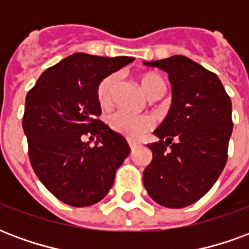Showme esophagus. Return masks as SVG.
<instances>
[{
	"instance_id": "1",
	"label": "esophagus",
	"mask_w": 249,
	"mask_h": 249,
	"mask_svg": "<svg viewBox=\"0 0 249 249\" xmlns=\"http://www.w3.org/2000/svg\"><path fill=\"white\" fill-rule=\"evenodd\" d=\"M137 146H140V144L139 142H135V141H129V148H130V151L133 152L137 148Z\"/></svg>"
}]
</instances>
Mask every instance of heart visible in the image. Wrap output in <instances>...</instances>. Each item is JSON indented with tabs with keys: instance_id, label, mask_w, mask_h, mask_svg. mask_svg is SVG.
I'll return each mask as SVG.
<instances>
[{
	"instance_id": "b5f03b06",
	"label": "heart",
	"mask_w": 249,
	"mask_h": 249,
	"mask_svg": "<svg viewBox=\"0 0 249 249\" xmlns=\"http://www.w3.org/2000/svg\"><path fill=\"white\" fill-rule=\"evenodd\" d=\"M119 77L117 74H109L103 78L97 87V101L103 109L112 107L114 92L117 87ZM140 85L146 96L151 98L160 97L165 92V82L156 73H144L140 76ZM110 129L124 136L128 140H140L152 129L153 123L148 116H132V114L117 112L113 113L108 120Z\"/></svg>"
}]
</instances>
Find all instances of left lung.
<instances>
[{
	"instance_id": "left-lung-1",
	"label": "left lung",
	"mask_w": 249,
	"mask_h": 249,
	"mask_svg": "<svg viewBox=\"0 0 249 249\" xmlns=\"http://www.w3.org/2000/svg\"><path fill=\"white\" fill-rule=\"evenodd\" d=\"M168 73L172 105L155 130L144 187L157 204L184 208L203 197L223 172L232 135V104L219 77L185 56L144 62Z\"/></svg>"
}]
</instances>
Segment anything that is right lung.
I'll return each instance as SVG.
<instances>
[{"label":"right lung","instance_id":"obj_1","mask_svg":"<svg viewBox=\"0 0 249 249\" xmlns=\"http://www.w3.org/2000/svg\"><path fill=\"white\" fill-rule=\"evenodd\" d=\"M133 60L74 53L48 68L26 94L22 128L30 164L62 203L88 207L103 200L130 153L124 137L98 119L97 87ZM85 137L98 141L92 147Z\"/></svg>","mask_w":249,"mask_h":249}]
</instances>
